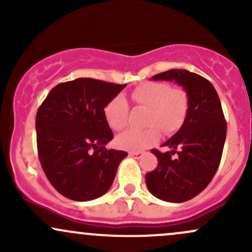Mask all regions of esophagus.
<instances>
[{"instance_id": "esophagus-1", "label": "esophagus", "mask_w": 252, "mask_h": 252, "mask_svg": "<svg viewBox=\"0 0 252 252\" xmlns=\"http://www.w3.org/2000/svg\"><path fill=\"white\" fill-rule=\"evenodd\" d=\"M142 155H143L142 152H130L129 153V156H131V158H140Z\"/></svg>"}]
</instances>
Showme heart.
<instances>
[{
  "mask_svg": "<svg viewBox=\"0 0 252 252\" xmlns=\"http://www.w3.org/2000/svg\"><path fill=\"white\" fill-rule=\"evenodd\" d=\"M131 100L148 109L146 129H128L116 138L118 148L140 152L154 146L160 138V128L164 134H173L180 129L189 111V97L185 90L170 89L166 83L148 82L138 85L130 94ZM104 116L110 128L121 130L126 126L129 105L123 96H116L106 104Z\"/></svg>",
  "mask_w": 252,
  "mask_h": 252,
  "instance_id": "1",
  "label": "heart"
}]
</instances>
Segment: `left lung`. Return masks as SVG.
<instances>
[{"label":"left lung","instance_id":"8db88e82","mask_svg":"<svg viewBox=\"0 0 252 252\" xmlns=\"http://www.w3.org/2000/svg\"><path fill=\"white\" fill-rule=\"evenodd\" d=\"M152 80L175 82L189 97L185 122L162 146L170 152L153 149L158 167L146 174L149 192L169 202H184L202 192L215 176L226 138V122L220 99L209 80L187 70H169ZM178 155L174 159L171 155Z\"/></svg>","mask_w":252,"mask_h":252}]
</instances>
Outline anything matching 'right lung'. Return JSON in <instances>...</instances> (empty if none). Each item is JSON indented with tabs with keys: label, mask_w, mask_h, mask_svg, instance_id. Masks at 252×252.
Wrapping results in <instances>:
<instances>
[{
	"label": "right lung",
	"mask_w": 252,
	"mask_h": 252,
	"mask_svg": "<svg viewBox=\"0 0 252 252\" xmlns=\"http://www.w3.org/2000/svg\"><path fill=\"white\" fill-rule=\"evenodd\" d=\"M126 86L78 78L54 86L37 110L40 163L52 186L66 198L94 200L111 187L128 153L105 148L114 134L104 108Z\"/></svg>",
	"instance_id": "right-lung-1"
}]
</instances>
